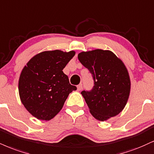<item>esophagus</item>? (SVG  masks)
Returning a JSON list of instances; mask_svg holds the SVG:
<instances>
[{"mask_svg": "<svg viewBox=\"0 0 154 154\" xmlns=\"http://www.w3.org/2000/svg\"><path fill=\"white\" fill-rule=\"evenodd\" d=\"M77 90H78V91H80V90L82 89V84L78 85L77 86Z\"/></svg>", "mask_w": 154, "mask_h": 154, "instance_id": "obj_1", "label": "esophagus"}]
</instances>
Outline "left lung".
<instances>
[{
	"mask_svg": "<svg viewBox=\"0 0 154 154\" xmlns=\"http://www.w3.org/2000/svg\"><path fill=\"white\" fill-rule=\"evenodd\" d=\"M78 59L94 81L91 90L81 92L93 117L105 121L119 114L131 90L130 77L123 62L112 51L102 49L79 53Z\"/></svg>",
	"mask_w": 154,
	"mask_h": 154,
	"instance_id": "8db88e82",
	"label": "left lung"
}]
</instances>
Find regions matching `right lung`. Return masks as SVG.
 <instances>
[{
    "label": "right lung",
    "mask_w": 154,
    "mask_h": 154,
    "mask_svg": "<svg viewBox=\"0 0 154 154\" xmlns=\"http://www.w3.org/2000/svg\"><path fill=\"white\" fill-rule=\"evenodd\" d=\"M75 54L74 51H43L24 66L18 91L22 103L33 116L42 120L52 119L70 92L77 90L62 71Z\"/></svg>",
    "instance_id": "add662e5"
}]
</instances>
